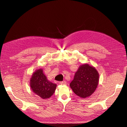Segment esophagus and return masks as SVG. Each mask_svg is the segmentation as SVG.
<instances>
[{
  "mask_svg": "<svg viewBox=\"0 0 127 127\" xmlns=\"http://www.w3.org/2000/svg\"><path fill=\"white\" fill-rule=\"evenodd\" d=\"M59 84L60 85H66V82L65 81H63V82H60Z\"/></svg>",
  "mask_w": 127,
  "mask_h": 127,
  "instance_id": "1",
  "label": "esophagus"
}]
</instances>
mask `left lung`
Listing matches in <instances>:
<instances>
[{"instance_id": "obj_1", "label": "left lung", "mask_w": 127, "mask_h": 127, "mask_svg": "<svg viewBox=\"0 0 127 127\" xmlns=\"http://www.w3.org/2000/svg\"><path fill=\"white\" fill-rule=\"evenodd\" d=\"M99 74L96 69L88 64L80 66L75 72L70 86L74 93L82 98L90 96L97 88Z\"/></svg>"}]
</instances>
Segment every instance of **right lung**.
I'll use <instances>...</instances> for the list:
<instances>
[{"instance_id": "1", "label": "right lung", "mask_w": 127, "mask_h": 127, "mask_svg": "<svg viewBox=\"0 0 127 127\" xmlns=\"http://www.w3.org/2000/svg\"><path fill=\"white\" fill-rule=\"evenodd\" d=\"M30 86L35 94L43 99L50 97L55 93L57 85L49 81L42 69L34 72L30 80Z\"/></svg>"}]
</instances>
